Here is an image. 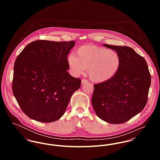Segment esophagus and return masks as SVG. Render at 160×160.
<instances>
[{
	"label": "esophagus",
	"mask_w": 160,
	"mask_h": 160,
	"mask_svg": "<svg viewBox=\"0 0 160 160\" xmlns=\"http://www.w3.org/2000/svg\"><path fill=\"white\" fill-rule=\"evenodd\" d=\"M88 82V80H86V79H82V81H81V84H82V85H83V84H87Z\"/></svg>",
	"instance_id": "1"
}]
</instances>
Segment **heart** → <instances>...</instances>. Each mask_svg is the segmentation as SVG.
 Segmentation results:
<instances>
[{"label": "heart", "mask_w": 160, "mask_h": 160, "mask_svg": "<svg viewBox=\"0 0 160 160\" xmlns=\"http://www.w3.org/2000/svg\"><path fill=\"white\" fill-rule=\"evenodd\" d=\"M68 61L69 68L75 74L81 73L84 68L93 61L88 72L96 82H103L112 78L120 64L119 57L115 51L95 45L80 47L75 57L70 56Z\"/></svg>", "instance_id": "b5f03b06"}]
</instances>
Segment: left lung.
Masks as SVG:
<instances>
[{
  "instance_id": "obj_1",
  "label": "left lung",
  "mask_w": 160,
  "mask_h": 160,
  "mask_svg": "<svg viewBox=\"0 0 160 160\" xmlns=\"http://www.w3.org/2000/svg\"><path fill=\"white\" fill-rule=\"evenodd\" d=\"M118 54L120 64L114 76L95 84L92 104L97 116L111 124H122L145 107L151 75L143 57L127 46L103 44Z\"/></svg>"
}]
</instances>
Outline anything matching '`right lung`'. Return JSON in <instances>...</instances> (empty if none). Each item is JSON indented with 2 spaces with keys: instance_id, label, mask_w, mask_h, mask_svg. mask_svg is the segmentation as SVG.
<instances>
[{
  "instance_id": "right-lung-1",
  "label": "right lung",
  "mask_w": 160,
  "mask_h": 160,
  "mask_svg": "<svg viewBox=\"0 0 160 160\" xmlns=\"http://www.w3.org/2000/svg\"><path fill=\"white\" fill-rule=\"evenodd\" d=\"M74 41L39 40L24 47L14 64L13 95L24 113L51 122L65 113L72 93L81 86L71 76L68 55Z\"/></svg>"
}]
</instances>
